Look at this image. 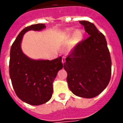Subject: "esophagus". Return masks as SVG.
<instances>
[{
  "label": "esophagus",
  "instance_id": "34e87169",
  "mask_svg": "<svg viewBox=\"0 0 123 123\" xmlns=\"http://www.w3.org/2000/svg\"><path fill=\"white\" fill-rule=\"evenodd\" d=\"M62 64H64L65 62V57L64 56H62Z\"/></svg>",
  "mask_w": 123,
  "mask_h": 123
}]
</instances>
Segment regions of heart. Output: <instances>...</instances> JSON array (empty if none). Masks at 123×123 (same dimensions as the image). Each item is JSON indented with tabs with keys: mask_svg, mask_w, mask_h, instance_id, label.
Here are the masks:
<instances>
[{
	"mask_svg": "<svg viewBox=\"0 0 123 123\" xmlns=\"http://www.w3.org/2000/svg\"><path fill=\"white\" fill-rule=\"evenodd\" d=\"M72 30L71 29H68L67 30V34L65 35V37L67 38H70V35H71V32H72ZM83 37H84V34L82 31H76L74 33V34L73 35V37H72V41H73V43L76 44V43L80 42L82 40Z\"/></svg>",
	"mask_w": 123,
	"mask_h": 123,
	"instance_id": "obj_1",
	"label": "heart"
}]
</instances>
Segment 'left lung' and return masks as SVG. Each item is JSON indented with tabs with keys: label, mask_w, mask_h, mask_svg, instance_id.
I'll return each mask as SVG.
<instances>
[{
	"label": "left lung",
	"mask_w": 123,
	"mask_h": 123,
	"mask_svg": "<svg viewBox=\"0 0 123 123\" xmlns=\"http://www.w3.org/2000/svg\"><path fill=\"white\" fill-rule=\"evenodd\" d=\"M89 37L76 45L66 58L64 68L74 95L92 98L102 92L111 79V59L105 37L95 25L80 21Z\"/></svg>",
	"instance_id": "1"
}]
</instances>
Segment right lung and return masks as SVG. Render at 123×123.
<instances>
[{
    "label": "right lung",
    "instance_id": "1",
    "mask_svg": "<svg viewBox=\"0 0 123 123\" xmlns=\"http://www.w3.org/2000/svg\"><path fill=\"white\" fill-rule=\"evenodd\" d=\"M45 28L43 24L28 26L18 35L10 49V77L16 94L21 100L32 105L47 102L53 94V82L62 68V57L52 61L32 60L23 53L20 44L23 35L29 30Z\"/></svg>",
    "mask_w": 123,
    "mask_h": 123
}]
</instances>
